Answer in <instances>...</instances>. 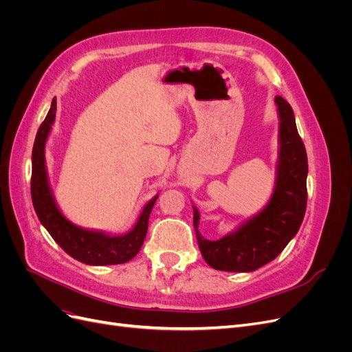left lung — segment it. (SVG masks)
Segmentation results:
<instances>
[{
  "instance_id": "obj_1",
  "label": "left lung",
  "mask_w": 352,
  "mask_h": 352,
  "mask_svg": "<svg viewBox=\"0 0 352 352\" xmlns=\"http://www.w3.org/2000/svg\"><path fill=\"white\" fill-rule=\"evenodd\" d=\"M280 117V154L274 192L260 214L236 232L208 241L198 230L199 212L194 207L198 247L208 265L223 272H254L283 251L300 229L307 208L308 162L298 133L294 110L280 95L276 97Z\"/></svg>"
}]
</instances>
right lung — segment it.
<instances>
[{"instance_id": "obj_1", "label": "right lung", "mask_w": 352, "mask_h": 352, "mask_svg": "<svg viewBox=\"0 0 352 352\" xmlns=\"http://www.w3.org/2000/svg\"><path fill=\"white\" fill-rule=\"evenodd\" d=\"M57 102L56 98L51 102V109L45 120L39 126L34 150H32V179H30V195L34 208L39 221L44 225L60 247L65 250L70 257L76 258L85 264L91 265H110L122 264L132 260L140 252L146 230L148 219L151 210L158 198L154 197L138 219L135 228L122 236H110L102 232L85 230L74 226L65 216L61 214L51 189L48 186L45 172V141L51 131V126L56 119Z\"/></svg>"}]
</instances>
